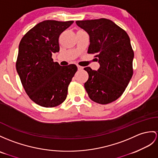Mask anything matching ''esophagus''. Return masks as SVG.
<instances>
[{
  "mask_svg": "<svg viewBox=\"0 0 158 158\" xmlns=\"http://www.w3.org/2000/svg\"><path fill=\"white\" fill-rule=\"evenodd\" d=\"M77 67H78V70H82L83 68H84L82 66H79V65H78V66H77Z\"/></svg>",
  "mask_w": 158,
  "mask_h": 158,
  "instance_id": "1",
  "label": "esophagus"
}]
</instances>
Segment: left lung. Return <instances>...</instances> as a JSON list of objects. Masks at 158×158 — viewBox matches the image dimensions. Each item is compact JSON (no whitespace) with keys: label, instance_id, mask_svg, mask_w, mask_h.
Segmentation results:
<instances>
[{"label":"left lung","instance_id":"left-lung-1","mask_svg":"<svg viewBox=\"0 0 158 158\" xmlns=\"http://www.w3.org/2000/svg\"><path fill=\"white\" fill-rule=\"evenodd\" d=\"M89 35L88 53H97V71L84 68L88 80L84 88L95 102L106 105L123 93L133 74L134 52L128 34L112 21L105 18L76 21Z\"/></svg>","mask_w":158,"mask_h":158}]
</instances>
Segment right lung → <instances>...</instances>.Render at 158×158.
I'll return each instance as SVG.
<instances>
[{
	"instance_id": "add662e5",
	"label": "right lung",
	"mask_w": 158,
	"mask_h": 158,
	"mask_svg": "<svg viewBox=\"0 0 158 158\" xmlns=\"http://www.w3.org/2000/svg\"><path fill=\"white\" fill-rule=\"evenodd\" d=\"M74 21L46 20L23 37L19 45L16 69L29 97L41 106L54 107L66 100L68 88L78 68L61 66L52 59L60 51L59 37Z\"/></svg>"
}]
</instances>
